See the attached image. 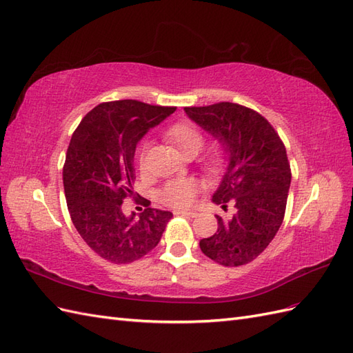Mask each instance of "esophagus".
I'll list each match as a JSON object with an SVG mask.
<instances>
[{
	"label": "esophagus",
	"instance_id": "esophagus-1",
	"mask_svg": "<svg viewBox=\"0 0 353 353\" xmlns=\"http://www.w3.org/2000/svg\"><path fill=\"white\" fill-rule=\"evenodd\" d=\"M175 216H187V217H194L196 216V211H188V210H175L174 211Z\"/></svg>",
	"mask_w": 353,
	"mask_h": 353
}]
</instances>
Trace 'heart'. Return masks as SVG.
Listing matches in <instances>:
<instances>
[{
  "label": "heart",
  "instance_id": "obj_1",
  "mask_svg": "<svg viewBox=\"0 0 353 353\" xmlns=\"http://www.w3.org/2000/svg\"><path fill=\"white\" fill-rule=\"evenodd\" d=\"M168 137L179 148L184 156L188 152H197L203 145V136L199 128L190 123H178L168 130ZM199 192V183L196 179H175L165 185L160 199L163 203L174 208H187L194 202V197Z\"/></svg>",
  "mask_w": 353,
  "mask_h": 353
}]
</instances>
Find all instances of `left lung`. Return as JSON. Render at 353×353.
I'll list each match as a JSON object with an SVG mask.
<instances>
[{"label": "left lung", "mask_w": 353, "mask_h": 353, "mask_svg": "<svg viewBox=\"0 0 353 353\" xmlns=\"http://www.w3.org/2000/svg\"><path fill=\"white\" fill-rule=\"evenodd\" d=\"M187 117L217 139L228 166L212 202L226 210L217 216L219 229L201 239V250L225 266H239L259 256L279 232L290 187V166L279 134L256 110L221 101L202 108H184Z\"/></svg>", "instance_id": "left-lung-1"}]
</instances>
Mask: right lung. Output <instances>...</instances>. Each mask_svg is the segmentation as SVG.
I'll list each match as a JSON object with an SVG mask.
<instances>
[{"label": "right lung", "instance_id": "obj_1", "mask_svg": "<svg viewBox=\"0 0 353 353\" xmlns=\"http://www.w3.org/2000/svg\"><path fill=\"white\" fill-rule=\"evenodd\" d=\"M175 110L137 100L101 103L72 136L63 169L68 212L83 241L103 259H141L159 244L172 219L170 211L156 208L125 216L121 203L134 194L137 142Z\"/></svg>", "mask_w": 353, "mask_h": 353}]
</instances>
